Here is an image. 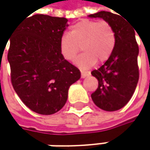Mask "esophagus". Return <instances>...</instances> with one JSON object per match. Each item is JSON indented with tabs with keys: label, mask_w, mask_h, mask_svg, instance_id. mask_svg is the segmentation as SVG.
Returning <instances> with one entry per match:
<instances>
[{
	"label": "esophagus",
	"mask_w": 150,
	"mask_h": 150,
	"mask_svg": "<svg viewBox=\"0 0 150 150\" xmlns=\"http://www.w3.org/2000/svg\"><path fill=\"white\" fill-rule=\"evenodd\" d=\"M90 75V72L88 71H84V70H81V78H84L86 76H88Z\"/></svg>",
	"instance_id": "esophagus-1"
}]
</instances>
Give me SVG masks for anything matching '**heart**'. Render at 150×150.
I'll return each mask as SVG.
<instances>
[{
	"label": "heart",
	"instance_id": "b5f03b06",
	"mask_svg": "<svg viewBox=\"0 0 150 150\" xmlns=\"http://www.w3.org/2000/svg\"><path fill=\"white\" fill-rule=\"evenodd\" d=\"M115 45V33L113 27L105 21L82 20L73 25L69 35H62L59 49L62 56L73 62L81 49L84 53L76 60L81 68L93 66L96 61L103 62L111 55Z\"/></svg>",
	"mask_w": 150,
	"mask_h": 150
}]
</instances>
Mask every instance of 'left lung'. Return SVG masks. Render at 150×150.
I'll return each instance as SVG.
<instances>
[{
    "instance_id": "left-lung-1",
    "label": "left lung",
    "mask_w": 150,
    "mask_h": 150,
    "mask_svg": "<svg viewBox=\"0 0 150 150\" xmlns=\"http://www.w3.org/2000/svg\"><path fill=\"white\" fill-rule=\"evenodd\" d=\"M88 16L103 18L115 33L111 55L101 68L91 72L98 80V88L91 95L94 103L105 111H115L131 99L139 80L135 29L123 17L110 12L101 11Z\"/></svg>"
}]
</instances>
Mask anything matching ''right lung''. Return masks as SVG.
<instances>
[{"instance_id":"add662e5","label":"right lung","mask_w":150,"mask_h":150,"mask_svg":"<svg viewBox=\"0 0 150 150\" xmlns=\"http://www.w3.org/2000/svg\"><path fill=\"white\" fill-rule=\"evenodd\" d=\"M67 22L63 17L27 16L9 39L13 88L22 103L40 115L58 112L67 102L69 87L81 77L80 70L60 53Z\"/></svg>"}]
</instances>
